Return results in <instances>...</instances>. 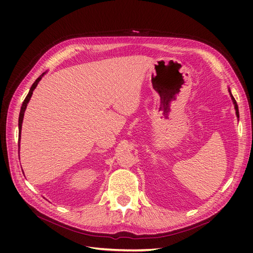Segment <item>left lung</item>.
Wrapping results in <instances>:
<instances>
[{"label": "left lung", "instance_id": "left-lung-1", "mask_svg": "<svg viewBox=\"0 0 253 253\" xmlns=\"http://www.w3.org/2000/svg\"><path fill=\"white\" fill-rule=\"evenodd\" d=\"M229 90V93H230V96H231V99H232V101H233V104H234V109H235V113H236V116L237 117H240V114H239V108H237V103H236V101H235V99H234V97L232 96V94H231V90L230 89H228Z\"/></svg>", "mask_w": 253, "mask_h": 253}]
</instances>
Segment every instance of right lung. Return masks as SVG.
<instances>
[{
	"label": "right lung",
	"mask_w": 253,
	"mask_h": 253,
	"mask_svg": "<svg viewBox=\"0 0 253 253\" xmlns=\"http://www.w3.org/2000/svg\"><path fill=\"white\" fill-rule=\"evenodd\" d=\"M45 75V73H43L39 78H38L35 82H34V84L32 85V87H30V89H29V93L27 94V96H26V98L24 99V101H23V103H22V106H21V111H20V116H19V137H21V129H22V124H23V118H24V113H25V110H26V106H27V103L29 102V100H30V98H32V95H33V91H34V89L37 87V85H38V83H39V81L42 79V77L43 76ZM19 143H20V138H19ZM19 151H20V144H19Z\"/></svg>",
	"instance_id": "add662e5"
}]
</instances>
